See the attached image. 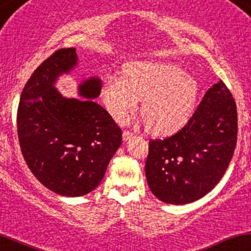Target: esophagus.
<instances>
[{
  "mask_svg": "<svg viewBox=\"0 0 251 251\" xmlns=\"http://www.w3.org/2000/svg\"><path fill=\"white\" fill-rule=\"evenodd\" d=\"M133 136H134V133H131V131H129V130L123 131V140L125 141H129Z\"/></svg>",
  "mask_w": 251,
  "mask_h": 251,
  "instance_id": "obj_1",
  "label": "esophagus"
}]
</instances>
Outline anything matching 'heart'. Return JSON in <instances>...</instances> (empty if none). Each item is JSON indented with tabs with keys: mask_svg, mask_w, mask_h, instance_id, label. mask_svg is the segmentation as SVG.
<instances>
[{
	"mask_svg": "<svg viewBox=\"0 0 251 251\" xmlns=\"http://www.w3.org/2000/svg\"><path fill=\"white\" fill-rule=\"evenodd\" d=\"M104 103L118 120L128 116L142 101L146 128L156 135L178 130L192 116L199 96L198 81L176 64L134 61L125 77L110 75L102 88Z\"/></svg>",
	"mask_w": 251,
	"mask_h": 251,
	"instance_id": "1",
	"label": "heart"
}]
</instances>
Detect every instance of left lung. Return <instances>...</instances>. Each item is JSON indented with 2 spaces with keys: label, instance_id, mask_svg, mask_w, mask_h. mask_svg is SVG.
I'll list each match as a JSON object with an SVG mask.
<instances>
[{
  "label": "left lung",
  "instance_id": "8db88e82",
  "mask_svg": "<svg viewBox=\"0 0 251 251\" xmlns=\"http://www.w3.org/2000/svg\"><path fill=\"white\" fill-rule=\"evenodd\" d=\"M236 141V103L219 80L207 90L181 130L149 142L145 172L151 193L173 205L202 198L223 178Z\"/></svg>",
  "mask_w": 251,
  "mask_h": 251
}]
</instances>
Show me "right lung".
<instances>
[{
	"label": "right lung",
	"mask_w": 251,
	"mask_h": 251,
	"mask_svg": "<svg viewBox=\"0 0 251 251\" xmlns=\"http://www.w3.org/2000/svg\"><path fill=\"white\" fill-rule=\"evenodd\" d=\"M75 49L53 53L33 72L20 98L18 135L25 161L39 181L65 197L85 196L102 181L122 143V130L95 102L102 80L78 84V96L67 98L55 84L77 67Z\"/></svg>",
	"instance_id": "obj_1"
}]
</instances>
